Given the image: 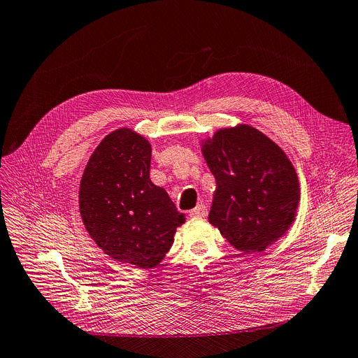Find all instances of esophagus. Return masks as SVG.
Listing matches in <instances>:
<instances>
[{"label":"esophagus","mask_w":358,"mask_h":358,"mask_svg":"<svg viewBox=\"0 0 358 358\" xmlns=\"http://www.w3.org/2000/svg\"><path fill=\"white\" fill-rule=\"evenodd\" d=\"M207 207L204 204H197L193 210H189V217H206Z\"/></svg>","instance_id":"esophagus-1"}]
</instances>
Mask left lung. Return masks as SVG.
Wrapping results in <instances>:
<instances>
[{
  "instance_id": "8db88e82",
  "label": "left lung",
  "mask_w": 358,
  "mask_h": 358,
  "mask_svg": "<svg viewBox=\"0 0 358 358\" xmlns=\"http://www.w3.org/2000/svg\"><path fill=\"white\" fill-rule=\"evenodd\" d=\"M216 178L208 222L243 253L264 252L295 220L299 182L285 152L260 131L220 129L203 144Z\"/></svg>"
}]
</instances>
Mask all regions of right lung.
<instances>
[{
  "instance_id": "1",
  "label": "right lung",
  "mask_w": 358,
  "mask_h": 358,
  "mask_svg": "<svg viewBox=\"0 0 358 358\" xmlns=\"http://www.w3.org/2000/svg\"><path fill=\"white\" fill-rule=\"evenodd\" d=\"M150 142L128 128L113 131L93 151L80 181L83 224L106 255L154 268L170 250L185 216L150 178Z\"/></svg>"
}]
</instances>
